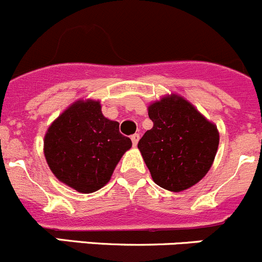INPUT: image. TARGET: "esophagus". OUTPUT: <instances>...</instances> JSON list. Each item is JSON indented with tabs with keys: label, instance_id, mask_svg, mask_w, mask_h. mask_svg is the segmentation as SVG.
I'll return each mask as SVG.
<instances>
[{
	"label": "esophagus",
	"instance_id": "34e87169",
	"mask_svg": "<svg viewBox=\"0 0 262 262\" xmlns=\"http://www.w3.org/2000/svg\"><path fill=\"white\" fill-rule=\"evenodd\" d=\"M130 139H132V142H133L134 146H137V144H138V141H139V134L138 133L133 134V136L130 137Z\"/></svg>",
	"mask_w": 262,
	"mask_h": 262
}]
</instances>
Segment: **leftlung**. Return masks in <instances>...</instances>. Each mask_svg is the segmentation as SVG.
Here are the masks:
<instances>
[{
  "label": "left lung",
  "instance_id": "8db88e82",
  "mask_svg": "<svg viewBox=\"0 0 262 262\" xmlns=\"http://www.w3.org/2000/svg\"><path fill=\"white\" fill-rule=\"evenodd\" d=\"M153 128L138 142L153 181L170 191H182L207 175L219 144L216 126L178 95L148 107Z\"/></svg>",
  "mask_w": 262,
  "mask_h": 262
}]
</instances>
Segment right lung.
<instances>
[{
	"label": "right lung",
	"instance_id": "add662e5",
	"mask_svg": "<svg viewBox=\"0 0 262 262\" xmlns=\"http://www.w3.org/2000/svg\"><path fill=\"white\" fill-rule=\"evenodd\" d=\"M132 141L99 101H77L58 116L44 138V155L55 178L84 194L107 184Z\"/></svg>",
	"mask_w": 262,
	"mask_h": 262
}]
</instances>
